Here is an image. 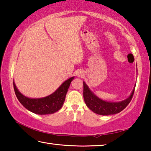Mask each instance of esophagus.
<instances>
[{"label": "esophagus", "instance_id": "1", "mask_svg": "<svg viewBox=\"0 0 151 151\" xmlns=\"http://www.w3.org/2000/svg\"><path fill=\"white\" fill-rule=\"evenodd\" d=\"M83 71H78L77 73H76V76H78V77H81V76H83Z\"/></svg>", "mask_w": 151, "mask_h": 151}]
</instances>
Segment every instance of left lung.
Listing matches in <instances>:
<instances>
[{
  "instance_id": "8db88e82",
  "label": "left lung",
  "mask_w": 151,
  "mask_h": 151,
  "mask_svg": "<svg viewBox=\"0 0 151 151\" xmlns=\"http://www.w3.org/2000/svg\"><path fill=\"white\" fill-rule=\"evenodd\" d=\"M134 88L135 87L131 95L126 100L118 103H110L101 100L94 95L86 83H83V97L86 106L92 111L101 115H111L119 113L126 108L133 96Z\"/></svg>"
}]
</instances>
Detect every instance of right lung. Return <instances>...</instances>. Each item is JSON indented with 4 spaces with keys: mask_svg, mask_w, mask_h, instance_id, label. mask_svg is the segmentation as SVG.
<instances>
[{
    "mask_svg": "<svg viewBox=\"0 0 151 151\" xmlns=\"http://www.w3.org/2000/svg\"><path fill=\"white\" fill-rule=\"evenodd\" d=\"M74 79L71 77L62 84L55 93L41 99H30L24 96L17 88L13 82L14 89L18 100L29 111L37 114H52L62 107L65 101L66 94L70 83Z\"/></svg>",
    "mask_w": 151,
    "mask_h": 151,
    "instance_id": "add662e5",
    "label": "right lung"
}]
</instances>
